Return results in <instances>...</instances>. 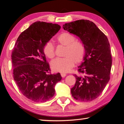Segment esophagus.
<instances>
[{"instance_id":"1","label":"esophagus","mask_w":124,"mask_h":124,"mask_svg":"<svg viewBox=\"0 0 124 124\" xmlns=\"http://www.w3.org/2000/svg\"><path fill=\"white\" fill-rule=\"evenodd\" d=\"M61 75L62 77H64L67 74L66 73H61Z\"/></svg>"}]
</instances>
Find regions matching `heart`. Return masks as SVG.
Returning <instances> with one entry per match:
<instances>
[{
    "label": "heart",
    "mask_w": 124,
    "mask_h": 124,
    "mask_svg": "<svg viewBox=\"0 0 124 124\" xmlns=\"http://www.w3.org/2000/svg\"><path fill=\"white\" fill-rule=\"evenodd\" d=\"M75 40L74 36L68 32H62L56 37L57 43L65 46V49L63 53L64 57L56 59L51 62L52 69L55 71L67 72L73 67L75 63H79L83 60L85 48L83 43ZM43 52L47 58L51 60L54 58V47L51 42L45 44Z\"/></svg>",
    "instance_id": "heart-1"
}]
</instances>
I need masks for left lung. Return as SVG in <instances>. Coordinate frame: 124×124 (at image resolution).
Returning a JSON list of instances; mask_svg holds the SVG:
<instances>
[{
  "mask_svg": "<svg viewBox=\"0 0 124 124\" xmlns=\"http://www.w3.org/2000/svg\"><path fill=\"white\" fill-rule=\"evenodd\" d=\"M64 30L78 36L85 48L83 62L78 67L79 75L70 92L78 101L88 102L97 98L110 80L112 58L106 35L88 20H78L63 25Z\"/></svg>",
  "mask_w": 124,
  "mask_h": 124,
  "instance_id": "8db88e82",
  "label": "left lung"
}]
</instances>
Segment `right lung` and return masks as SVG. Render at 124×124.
Returning <instances> with one entry per match:
<instances>
[{
  "label": "right lung",
  "instance_id": "add662e5",
  "mask_svg": "<svg viewBox=\"0 0 124 124\" xmlns=\"http://www.w3.org/2000/svg\"><path fill=\"white\" fill-rule=\"evenodd\" d=\"M61 26L56 23L36 21L20 35L11 54L13 77L20 91L36 103H44L54 97V86L62 79L60 73H51L43 52L46 43Z\"/></svg>",
  "mask_w": 124,
  "mask_h": 124
}]
</instances>
